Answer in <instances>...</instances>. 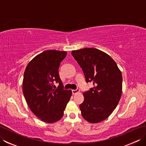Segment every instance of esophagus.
Returning <instances> with one entry per match:
<instances>
[{
    "label": "esophagus",
    "mask_w": 146,
    "mask_h": 146,
    "mask_svg": "<svg viewBox=\"0 0 146 146\" xmlns=\"http://www.w3.org/2000/svg\"><path fill=\"white\" fill-rule=\"evenodd\" d=\"M80 92V90L77 89V90H72V93L73 94H78V93Z\"/></svg>",
    "instance_id": "1"
}]
</instances>
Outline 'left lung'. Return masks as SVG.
Segmentation results:
<instances>
[{
	"instance_id": "left-lung-1",
	"label": "left lung",
	"mask_w": 146,
	"mask_h": 146,
	"mask_svg": "<svg viewBox=\"0 0 146 146\" xmlns=\"http://www.w3.org/2000/svg\"><path fill=\"white\" fill-rule=\"evenodd\" d=\"M71 54L81 66L86 82L94 88L83 93L80 105L82 115L88 122H100L109 117L117 106L122 93V75L117 64L105 52L86 48L72 51Z\"/></svg>"
}]
</instances>
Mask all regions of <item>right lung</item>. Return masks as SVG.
Wrapping results in <instances>:
<instances>
[{
    "label": "right lung",
    "instance_id": "1",
    "mask_svg": "<svg viewBox=\"0 0 146 146\" xmlns=\"http://www.w3.org/2000/svg\"><path fill=\"white\" fill-rule=\"evenodd\" d=\"M66 54V51H43L30 61L24 71V97L31 110L44 122L60 120L72 95L71 90L63 89L58 73L61 61ZM55 81L59 83L57 89L54 88Z\"/></svg>",
    "mask_w": 146,
    "mask_h": 146
}]
</instances>
